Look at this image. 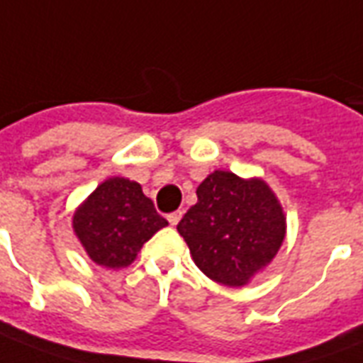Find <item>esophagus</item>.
Masks as SVG:
<instances>
[{
	"mask_svg": "<svg viewBox=\"0 0 363 363\" xmlns=\"http://www.w3.org/2000/svg\"><path fill=\"white\" fill-rule=\"evenodd\" d=\"M181 217H182V211H181V209H179V211H173V213H169L167 221L171 223V225H173V227H174L177 223L181 221Z\"/></svg>",
	"mask_w": 363,
	"mask_h": 363,
	"instance_id": "34e87169",
	"label": "esophagus"
}]
</instances>
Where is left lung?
<instances>
[{"instance_id": "8db88e82", "label": "left lung", "mask_w": 363, "mask_h": 363, "mask_svg": "<svg viewBox=\"0 0 363 363\" xmlns=\"http://www.w3.org/2000/svg\"><path fill=\"white\" fill-rule=\"evenodd\" d=\"M198 202L177 230L203 275L227 286H244L277 256L286 217L262 179L213 171L196 190Z\"/></svg>"}]
</instances>
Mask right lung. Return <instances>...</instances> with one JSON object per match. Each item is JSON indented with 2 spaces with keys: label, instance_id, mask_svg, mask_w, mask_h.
<instances>
[{
  "label": "right lung",
  "instance_id": "right-lung-1",
  "mask_svg": "<svg viewBox=\"0 0 363 363\" xmlns=\"http://www.w3.org/2000/svg\"><path fill=\"white\" fill-rule=\"evenodd\" d=\"M167 219L155 211L138 182L111 177L80 203L72 229L92 262L107 269L127 267Z\"/></svg>",
  "mask_w": 363,
  "mask_h": 363
}]
</instances>
